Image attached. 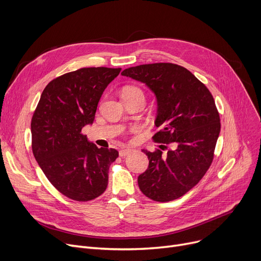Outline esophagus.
<instances>
[{"label":"esophagus","instance_id":"34e87169","mask_svg":"<svg viewBox=\"0 0 261 261\" xmlns=\"http://www.w3.org/2000/svg\"><path fill=\"white\" fill-rule=\"evenodd\" d=\"M131 152H132V149H129V148H127V149H120L119 150V155L120 156H126V155L130 154Z\"/></svg>","mask_w":261,"mask_h":261}]
</instances>
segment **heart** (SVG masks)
Returning a JSON list of instances; mask_svg holds the SVG:
<instances>
[{"label": "heart", "instance_id": "obj_1", "mask_svg": "<svg viewBox=\"0 0 261 261\" xmlns=\"http://www.w3.org/2000/svg\"><path fill=\"white\" fill-rule=\"evenodd\" d=\"M132 93H142V91L138 88H134V87H127L122 91V95H128V94H132Z\"/></svg>", "mask_w": 261, "mask_h": 261}]
</instances>
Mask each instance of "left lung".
<instances>
[{"label":"left lung","mask_w":261,"mask_h":261,"mask_svg":"<svg viewBox=\"0 0 261 261\" xmlns=\"http://www.w3.org/2000/svg\"><path fill=\"white\" fill-rule=\"evenodd\" d=\"M122 76L145 84L156 98L155 142L172 149L150 152L147 170L139 175L142 193L158 202L184 196L206 173L220 133V117L213 95L187 68L173 63L142 64ZM162 146V145H161Z\"/></svg>","instance_id":"obj_1"}]
</instances>
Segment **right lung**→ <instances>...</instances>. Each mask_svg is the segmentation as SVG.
Listing matches in <instances>:
<instances>
[{"label":"right lung","mask_w":261,"mask_h":261,"mask_svg":"<svg viewBox=\"0 0 261 261\" xmlns=\"http://www.w3.org/2000/svg\"><path fill=\"white\" fill-rule=\"evenodd\" d=\"M121 68L84 67L51 80L32 118L33 153L62 195L86 202L107 188L117 150L97 148L81 130L92 125L101 95Z\"/></svg>","instance_id":"add662e5"}]
</instances>
